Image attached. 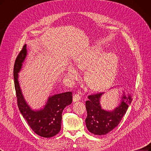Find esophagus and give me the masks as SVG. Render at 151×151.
Segmentation results:
<instances>
[{"mask_svg": "<svg viewBox=\"0 0 151 151\" xmlns=\"http://www.w3.org/2000/svg\"><path fill=\"white\" fill-rule=\"evenodd\" d=\"M81 96L79 94H77V93H76V94H74L73 96V101L74 102L79 101L81 100Z\"/></svg>", "mask_w": 151, "mask_h": 151, "instance_id": "34e87169", "label": "esophagus"}]
</instances>
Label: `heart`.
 <instances>
[{"instance_id": "b5f03b06", "label": "heart", "mask_w": 151, "mask_h": 151, "mask_svg": "<svg viewBox=\"0 0 151 151\" xmlns=\"http://www.w3.org/2000/svg\"><path fill=\"white\" fill-rule=\"evenodd\" d=\"M104 53L99 46H93L76 60V65L81 69H87L86 79L92 89L101 90L111 84L116 76L119 59L112 52ZM67 74L77 79L79 76L77 69L72 65L66 68Z\"/></svg>"}]
</instances>
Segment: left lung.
<instances>
[{
	"label": "left lung",
	"mask_w": 151,
	"mask_h": 151,
	"mask_svg": "<svg viewBox=\"0 0 151 151\" xmlns=\"http://www.w3.org/2000/svg\"><path fill=\"white\" fill-rule=\"evenodd\" d=\"M104 92L88 96L89 101L86 102L87 116L86 119V127L91 133L102 136L110 132L120 123L132 101L131 94L123 92L121 102L112 111L103 109L101 105V98Z\"/></svg>",
	"instance_id": "obj_1"
}]
</instances>
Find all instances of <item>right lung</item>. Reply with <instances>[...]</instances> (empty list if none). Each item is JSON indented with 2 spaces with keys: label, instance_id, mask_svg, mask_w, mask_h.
<instances>
[{
  "label": "right lung",
  "instance_id": "right-lung-1",
  "mask_svg": "<svg viewBox=\"0 0 151 151\" xmlns=\"http://www.w3.org/2000/svg\"><path fill=\"white\" fill-rule=\"evenodd\" d=\"M27 55V45L25 44L15 60L14 67V84L18 107L35 133L43 137H52L60 132L62 111L72 103V92H67L50 96L42 108L33 110L25 100L19 82V73Z\"/></svg>",
  "mask_w": 151,
  "mask_h": 151
}]
</instances>
